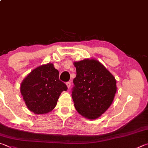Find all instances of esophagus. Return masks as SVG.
<instances>
[{
	"label": "esophagus",
	"instance_id": "1",
	"mask_svg": "<svg viewBox=\"0 0 148 148\" xmlns=\"http://www.w3.org/2000/svg\"><path fill=\"white\" fill-rule=\"evenodd\" d=\"M66 86H67V87H68V88H69L70 87H71V82H66Z\"/></svg>",
	"mask_w": 148,
	"mask_h": 148
}]
</instances>
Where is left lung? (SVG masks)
I'll list each match as a JSON object with an SVG mask.
<instances>
[{
    "label": "left lung",
    "mask_w": 148,
    "mask_h": 148,
    "mask_svg": "<svg viewBox=\"0 0 148 148\" xmlns=\"http://www.w3.org/2000/svg\"><path fill=\"white\" fill-rule=\"evenodd\" d=\"M74 64L76 76L73 79L72 98L75 108L87 119H97L114 100L116 79L97 60H84Z\"/></svg>",
    "instance_id": "8db88e82"
}]
</instances>
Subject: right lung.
Segmentation results:
<instances>
[{
  "label": "right lung",
  "instance_id": "obj_1",
  "mask_svg": "<svg viewBox=\"0 0 148 148\" xmlns=\"http://www.w3.org/2000/svg\"><path fill=\"white\" fill-rule=\"evenodd\" d=\"M66 85L59 78V71L48 63L32 71L21 85V95L28 108L36 114H45L54 108Z\"/></svg>",
  "mask_w": 148,
  "mask_h": 148
}]
</instances>
